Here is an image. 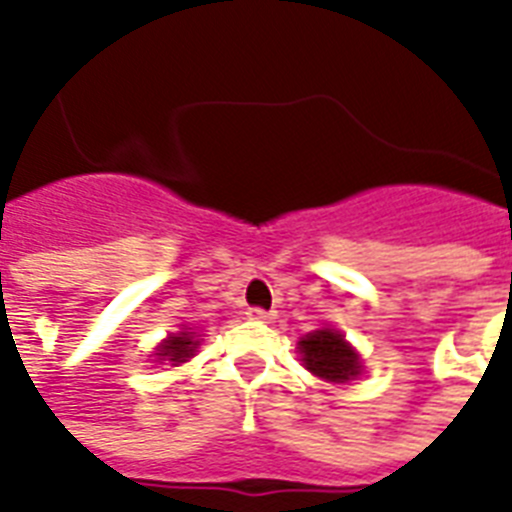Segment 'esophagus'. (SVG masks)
Masks as SVG:
<instances>
[{"label": "esophagus", "mask_w": 512, "mask_h": 512, "mask_svg": "<svg viewBox=\"0 0 512 512\" xmlns=\"http://www.w3.org/2000/svg\"><path fill=\"white\" fill-rule=\"evenodd\" d=\"M247 319L249 321H268L271 319V313L263 311V308H247Z\"/></svg>", "instance_id": "esophagus-1"}]
</instances>
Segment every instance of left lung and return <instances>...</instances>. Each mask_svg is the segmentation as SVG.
Wrapping results in <instances>:
<instances>
[{"instance_id":"8db88e82","label":"left lung","mask_w":512,"mask_h":512,"mask_svg":"<svg viewBox=\"0 0 512 512\" xmlns=\"http://www.w3.org/2000/svg\"><path fill=\"white\" fill-rule=\"evenodd\" d=\"M305 369L329 382H348L361 372L358 356L335 329H319L300 340Z\"/></svg>"}]
</instances>
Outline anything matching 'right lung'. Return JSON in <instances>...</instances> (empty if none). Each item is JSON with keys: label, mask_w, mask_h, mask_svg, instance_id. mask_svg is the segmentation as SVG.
Here are the masks:
<instances>
[{"label": "right lung", "mask_w": 512, "mask_h": 512, "mask_svg": "<svg viewBox=\"0 0 512 512\" xmlns=\"http://www.w3.org/2000/svg\"><path fill=\"white\" fill-rule=\"evenodd\" d=\"M196 345H199V342L193 340V332H180V335L170 337V340L164 342L162 350H159L156 356L170 358V361L180 364V361H185V358L193 356V348H196Z\"/></svg>", "instance_id": "add662e5"}]
</instances>
